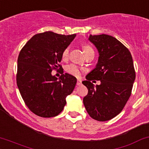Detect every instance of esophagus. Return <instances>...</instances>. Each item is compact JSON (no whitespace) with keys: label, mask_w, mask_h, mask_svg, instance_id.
Returning a JSON list of instances; mask_svg holds the SVG:
<instances>
[{"label":"esophagus","mask_w":149,"mask_h":149,"mask_svg":"<svg viewBox=\"0 0 149 149\" xmlns=\"http://www.w3.org/2000/svg\"><path fill=\"white\" fill-rule=\"evenodd\" d=\"M76 84H77L78 86H81V85L82 84V81H81V80L78 79V80H77V83H76Z\"/></svg>","instance_id":"34e87169"}]
</instances>
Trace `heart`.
Instances as JSON below:
<instances>
[{"label":"heart","mask_w":149,"mask_h":149,"mask_svg":"<svg viewBox=\"0 0 149 149\" xmlns=\"http://www.w3.org/2000/svg\"><path fill=\"white\" fill-rule=\"evenodd\" d=\"M82 48L83 50V52L85 53V54H87L88 53L91 52H94L93 51V49L92 48L91 45H88V44H83L82 45ZM69 53H70V47H67L64 49L63 50L61 53V58L63 61H67L68 59V57H69ZM83 71L82 68H81L80 67H78L77 65L73 64V63H71V64L68 65L66 68V71L69 74L72 75L73 76H76V77H78L81 75V71Z\"/></svg>","instance_id":"1"}]
</instances>
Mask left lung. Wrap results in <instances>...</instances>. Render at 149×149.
Instances as JSON below:
<instances>
[{
  "mask_svg": "<svg viewBox=\"0 0 149 149\" xmlns=\"http://www.w3.org/2000/svg\"><path fill=\"white\" fill-rule=\"evenodd\" d=\"M89 40L97 47L100 56L96 68L82 82L88 90L83 104L91 118L104 122L125 107L132 94L135 69L130 50L116 38L103 34L90 35ZM94 79L101 81L95 87L90 82Z\"/></svg>",
  "mask_w": 149,
  "mask_h": 149,
  "instance_id": "obj_1",
  "label": "left lung"
}]
</instances>
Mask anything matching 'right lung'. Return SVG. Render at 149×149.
<instances>
[{"instance_id": "obj_1", "label": "right lung", "mask_w": 149, "mask_h": 149, "mask_svg": "<svg viewBox=\"0 0 149 149\" xmlns=\"http://www.w3.org/2000/svg\"><path fill=\"white\" fill-rule=\"evenodd\" d=\"M76 35L45 32L34 35L20 50L16 81L26 106L36 115L57 116L66 105V97L76 84L74 76L63 71L58 79L53 70L61 69V53ZM62 70H63L62 68Z\"/></svg>"}]
</instances>
